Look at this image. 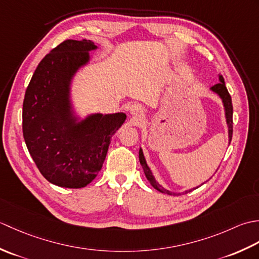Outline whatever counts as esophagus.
Listing matches in <instances>:
<instances>
[{
	"mask_svg": "<svg viewBox=\"0 0 259 259\" xmlns=\"http://www.w3.org/2000/svg\"><path fill=\"white\" fill-rule=\"evenodd\" d=\"M130 112L131 114L136 115V117H141V115H144L145 113L144 109H142L139 104H134V106L130 108Z\"/></svg>",
	"mask_w": 259,
	"mask_h": 259,
	"instance_id": "obj_1",
	"label": "esophagus"
}]
</instances>
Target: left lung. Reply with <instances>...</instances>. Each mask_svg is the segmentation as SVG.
I'll list each match as a JSON object with an SVG mask.
<instances>
[{"label":"left lung","instance_id":"1","mask_svg":"<svg viewBox=\"0 0 259 259\" xmlns=\"http://www.w3.org/2000/svg\"><path fill=\"white\" fill-rule=\"evenodd\" d=\"M219 81H221L219 83L214 84L213 87L210 88V89L213 92H216L217 95L223 99L225 111H226V120H227V124H228V135H229V141H230V140H232V137H233V103H232V97H230L226 85H225V80L223 78V75H219ZM139 160H140V163H141V167L144 168V171H145V175H146L148 181H149L153 188L157 189L158 191L163 192V194H167V195H171V196H180V195H184V194H188V192H190L191 190L196 189V188H194V189L187 190V191L183 192V194H177V192H171V191H169L167 189H164L163 187L159 185L157 181L155 180V178H153L151 170L149 169V167H148V164L146 162V159L144 157V153H142L141 149L139 150ZM197 188H198V187H197Z\"/></svg>","mask_w":259,"mask_h":259}]
</instances>
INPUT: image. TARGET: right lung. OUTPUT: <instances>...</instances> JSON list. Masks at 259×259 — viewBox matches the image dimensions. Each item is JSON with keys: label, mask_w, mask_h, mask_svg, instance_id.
<instances>
[{"label": "right lung", "mask_w": 259, "mask_h": 259, "mask_svg": "<svg viewBox=\"0 0 259 259\" xmlns=\"http://www.w3.org/2000/svg\"><path fill=\"white\" fill-rule=\"evenodd\" d=\"M95 49L90 40L60 43L38 63L24 96L27 150L43 177L65 188H82L97 177L110 139L125 120L124 113H97L76 123L71 114L70 81Z\"/></svg>", "instance_id": "obj_1"}]
</instances>
